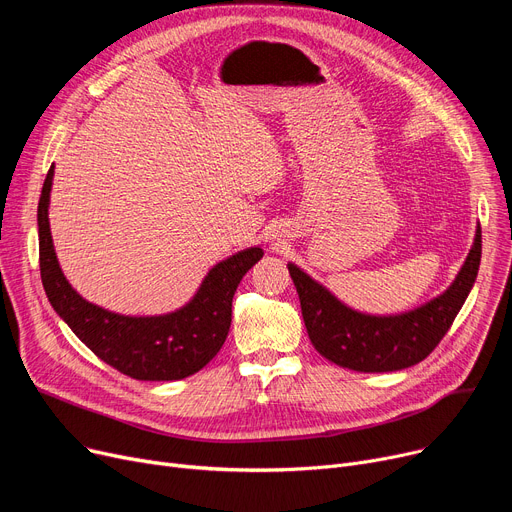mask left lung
Listing matches in <instances>:
<instances>
[{
  "mask_svg": "<svg viewBox=\"0 0 512 512\" xmlns=\"http://www.w3.org/2000/svg\"><path fill=\"white\" fill-rule=\"evenodd\" d=\"M481 261V228L454 282L425 305L398 315L355 311L299 265L288 263L297 286L307 334L328 361L363 373L398 371L423 361L450 330L475 284Z\"/></svg>",
  "mask_w": 512,
  "mask_h": 512,
  "instance_id": "8db88e82",
  "label": "left lung"
}]
</instances>
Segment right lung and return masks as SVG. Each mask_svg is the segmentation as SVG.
I'll list each match as a JSON object with an SVG mask.
<instances>
[{"label":"right lung","mask_w":512,"mask_h":512,"mask_svg":"<svg viewBox=\"0 0 512 512\" xmlns=\"http://www.w3.org/2000/svg\"><path fill=\"white\" fill-rule=\"evenodd\" d=\"M51 184L53 166L37 209L39 265L47 299L68 328L101 361L134 380L172 382L203 369L226 342L232 297L242 276L263 257V249L249 247L215 263L195 297L172 313L120 315L89 303L66 280L49 230Z\"/></svg>","instance_id":"add662e5"}]
</instances>
